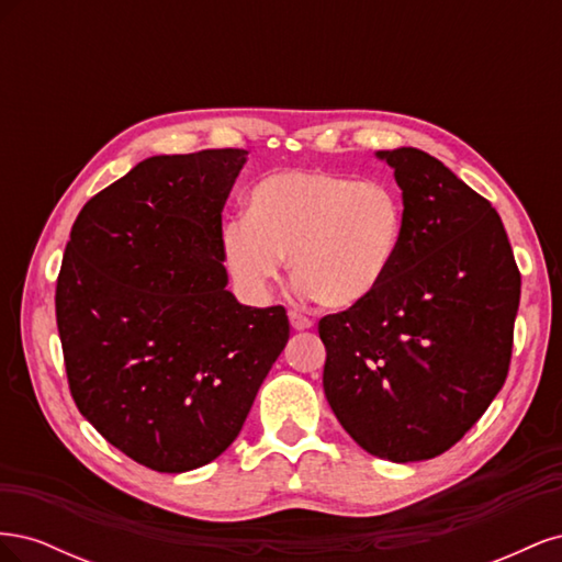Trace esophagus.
I'll return each mask as SVG.
<instances>
[{
  "label": "esophagus",
  "mask_w": 562,
  "mask_h": 562,
  "mask_svg": "<svg viewBox=\"0 0 562 562\" xmlns=\"http://www.w3.org/2000/svg\"><path fill=\"white\" fill-rule=\"evenodd\" d=\"M288 318H291V326L295 330H310L314 326V321L310 316L300 314V312H291V314H288Z\"/></svg>",
  "instance_id": "34e87169"
}]
</instances>
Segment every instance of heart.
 <instances>
[{"label":"heart","instance_id":"b5f03b06","mask_svg":"<svg viewBox=\"0 0 562 562\" xmlns=\"http://www.w3.org/2000/svg\"><path fill=\"white\" fill-rule=\"evenodd\" d=\"M403 239L405 201L391 182L283 171L252 187L246 220L223 232V260L246 295L265 297L288 258L304 295L351 310L380 291Z\"/></svg>","mask_w":562,"mask_h":562}]
</instances>
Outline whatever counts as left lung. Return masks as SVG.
I'll list each match as a JSON object with an SVG mask.
<instances>
[{"instance_id":"1","label":"left lung","mask_w":562,"mask_h":562,"mask_svg":"<svg viewBox=\"0 0 562 562\" xmlns=\"http://www.w3.org/2000/svg\"><path fill=\"white\" fill-rule=\"evenodd\" d=\"M405 201L396 267L359 307L318 321L323 391L345 431L389 462L450 450L508 375L520 271L502 217L417 147L378 151Z\"/></svg>"}]
</instances>
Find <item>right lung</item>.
<instances>
[{
	"mask_svg": "<svg viewBox=\"0 0 562 562\" xmlns=\"http://www.w3.org/2000/svg\"><path fill=\"white\" fill-rule=\"evenodd\" d=\"M246 149L149 157L77 215L56 283L70 394L151 471L213 462L239 436L291 323L227 291L223 209Z\"/></svg>",
	"mask_w": 562,
	"mask_h": 562,
	"instance_id": "1",
	"label": "right lung"
}]
</instances>
